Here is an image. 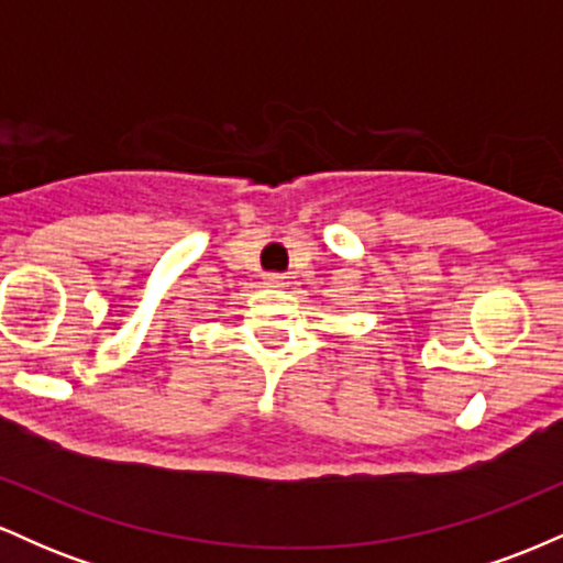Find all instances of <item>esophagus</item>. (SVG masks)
<instances>
[{"instance_id":"34e87169","label":"esophagus","mask_w":563,"mask_h":563,"mask_svg":"<svg viewBox=\"0 0 563 563\" xmlns=\"http://www.w3.org/2000/svg\"><path fill=\"white\" fill-rule=\"evenodd\" d=\"M264 286H267V288H283V286H286V275L267 273V275H264Z\"/></svg>"}]
</instances>
